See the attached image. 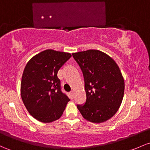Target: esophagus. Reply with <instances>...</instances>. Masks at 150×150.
Segmentation results:
<instances>
[{"instance_id": "34e87169", "label": "esophagus", "mask_w": 150, "mask_h": 150, "mask_svg": "<svg viewBox=\"0 0 150 150\" xmlns=\"http://www.w3.org/2000/svg\"><path fill=\"white\" fill-rule=\"evenodd\" d=\"M70 93V95H71L72 97L74 96V92H73V91H71Z\"/></svg>"}]
</instances>
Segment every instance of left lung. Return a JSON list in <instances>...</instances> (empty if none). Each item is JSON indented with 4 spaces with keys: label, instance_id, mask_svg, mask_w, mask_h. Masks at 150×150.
I'll list each match as a JSON object with an SVG mask.
<instances>
[{
    "label": "left lung",
    "instance_id": "1",
    "mask_svg": "<svg viewBox=\"0 0 150 150\" xmlns=\"http://www.w3.org/2000/svg\"><path fill=\"white\" fill-rule=\"evenodd\" d=\"M85 80L86 102L78 105L83 117L93 123L108 120L120 108L125 92V81L115 61L105 52L88 50L72 53Z\"/></svg>",
    "mask_w": 150,
    "mask_h": 150
}]
</instances>
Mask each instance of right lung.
Here are the masks:
<instances>
[{"label": "right lung", "instance_id": "obj_1", "mask_svg": "<svg viewBox=\"0 0 150 150\" xmlns=\"http://www.w3.org/2000/svg\"><path fill=\"white\" fill-rule=\"evenodd\" d=\"M71 56L69 52L48 49L33 57L25 65L21 98L30 114L41 122L58 120L70 101L60 90L57 72Z\"/></svg>", "mask_w": 150, "mask_h": 150}]
</instances>
